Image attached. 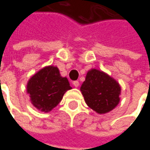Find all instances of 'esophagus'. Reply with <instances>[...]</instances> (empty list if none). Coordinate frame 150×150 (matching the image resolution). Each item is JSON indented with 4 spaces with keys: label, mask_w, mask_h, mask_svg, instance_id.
<instances>
[{
    "label": "esophagus",
    "mask_w": 150,
    "mask_h": 150,
    "mask_svg": "<svg viewBox=\"0 0 150 150\" xmlns=\"http://www.w3.org/2000/svg\"><path fill=\"white\" fill-rule=\"evenodd\" d=\"M73 85H74L75 87H78L80 86V83H79L78 81H73Z\"/></svg>",
    "instance_id": "34e87169"
}]
</instances>
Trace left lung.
<instances>
[{"instance_id": "8db88e82", "label": "left lung", "mask_w": 150, "mask_h": 150, "mask_svg": "<svg viewBox=\"0 0 150 150\" xmlns=\"http://www.w3.org/2000/svg\"><path fill=\"white\" fill-rule=\"evenodd\" d=\"M89 108L98 113H107L119 102L121 88L112 77L98 69H91L81 87Z\"/></svg>"}]
</instances>
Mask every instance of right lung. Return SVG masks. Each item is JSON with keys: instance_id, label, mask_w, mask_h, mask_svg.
Here are the masks:
<instances>
[{"instance_id": "obj_1", "label": "right lung", "mask_w": 150, "mask_h": 150, "mask_svg": "<svg viewBox=\"0 0 150 150\" xmlns=\"http://www.w3.org/2000/svg\"><path fill=\"white\" fill-rule=\"evenodd\" d=\"M69 89L71 86L68 79L62 77L59 69L54 66H48L39 70L30 79L27 86L32 104L45 112L55 108Z\"/></svg>"}]
</instances>
